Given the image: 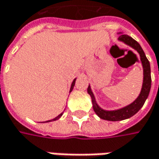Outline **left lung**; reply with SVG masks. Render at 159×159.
<instances>
[{
  "instance_id": "left-lung-1",
  "label": "left lung",
  "mask_w": 159,
  "mask_h": 159,
  "mask_svg": "<svg viewBox=\"0 0 159 159\" xmlns=\"http://www.w3.org/2000/svg\"><path fill=\"white\" fill-rule=\"evenodd\" d=\"M119 41L125 43V44L129 45L130 47L134 48L135 51H137L140 54L141 57V61H142V66H143V84H142V88L140 95L138 98L130 105L126 107H122L117 110H112V111H107L100 108L98 104L96 103V100L94 98L93 92L91 90L90 85L88 86L87 92L92 97V101H93V107L95 113L100 116L101 119L107 121H121L124 119L130 118L135 115L143 106L145 100H147L148 96V93L150 91L151 87V75H150V65L148 62V59L146 58V55L142 49L141 45L139 44L134 39H133L131 36L127 34H121L118 38Z\"/></svg>"
}]
</instances>
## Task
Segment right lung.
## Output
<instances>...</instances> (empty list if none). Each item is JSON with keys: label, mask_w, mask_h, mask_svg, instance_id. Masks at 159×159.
<instances>
[{"label": "right lung", "mask_w": 159, "mask_h": 159, "mask_svg": "<svg viewBox=\"0 0 159 159\" xmlns=\"http://www.w3.org/2000/svg\"><path fill=\"white\" fill-rule=\"evenodd\" d=\"M75 80H76V79H75V80H74V81H73L72 84H71V88H70V92H72L73 88H74V85H75ZM62 116V113H61V114H60V115H59V116H57V117H55V118H53V119H52V120L46 121V122H51V121L58 120V119H59V117H60V116Z\"/></svg>", "instance_id": "add662e5"}]
</instances>
